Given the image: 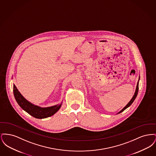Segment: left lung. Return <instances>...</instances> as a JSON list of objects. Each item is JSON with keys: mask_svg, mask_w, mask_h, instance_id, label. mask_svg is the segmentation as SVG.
Listing matches in <instances>:
<instances>
[{"mask_svg": "<svg viewBox=\"0 0 156 156\" xmlns=\"http://www.w3.org/2000/svg\"><path fill=\"white\" fill-rule=\"evenodd\" d=\"M139 80H140V77H139V81L137 82V86H136V90H135V92H134V94L133 97H132V98L131 99V100L129 101V102L128 103V104L126 105V106L120 111L117 114H119L120 113H121V112H122L123 111H124L126 109H127L128 107H129L132 103L135 100V99H136V98L137 97V94H138V90H139Z\"/></svg>", "mask_w": 156, "mask_h": 156, "instance_id": "1", "label": "left lung"}]
</instances>
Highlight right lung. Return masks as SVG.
<instances>
[{"instance_id": "obj_1", "label": "right lung", "mask_w": 156, "mask_h": 156, "mask_svg": "<svg viewBox=\"0 0 156 156\" xmlns=\"http://www.w3.org/2000/svg\"><path fill=\"white\" fill-rule=\"evenodd\" d=\"M13 94L19 105L24 111L37 119H44L52 116L59 110L62 105L61 103L50 107L41 108L31 104L23 97L15 84H13Z\"/></svg>"}]
</instances>
